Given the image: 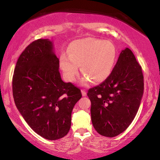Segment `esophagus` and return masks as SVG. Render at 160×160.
Instances as JSON below:
<instances>
[{
  "label": "esophagus",
  "mask_w": 160,
  "mask_h": 160,
  "mask_svg": "<svg viewBox=\"0 0 160 160\" xmlns=\"http://www.w3.org/2000/svg\"><path fill=\"white\" fill-rule=\"evenodd\" d=\"M82 96H86L87 95V92L84 90V89H82Z\"/></svg>",
  "instance_id": "obj_1"
}]
</instances>
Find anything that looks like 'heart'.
<instances>
[{
  "label": "heart",
  "mask_w": 160,
  "mask_h": 160,
  "mask_svg": "<svg viewBox=\"0 0 160 160\" xmlns=\"http://www.w3.org/2000/svg\"><path fill=\"white\" fill-rule=\"evenodd\" d=\"M68 52L61 53L59 63L69 82L74 80L80 65L81 71L84 74L82 82L89 79L94 83L103 82L110 75L117 57V49L111 41L93 38L73 41Z\"/></svg>",
  "instance_id": "1"
}]
</instances>
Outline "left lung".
<instances>
[{
    "label": "left lung",
    "mask_w": 160,
    "mask_h": 160,
    "mask_svg": "<svg viewBox=\"0 0 160 160\" xmlns=\"http://www.w3.org/2000/svg\"><path fill=\"white\" fill-rule=\"evenodd\" d=\"M143 86L141 66L132 52L126 48L108 78L87 92L95 130L109 138L123 132L138 111Z\"/></svg>",
    "instance_id": "8db88e82"
}]
</instances>
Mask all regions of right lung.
I'll return each mask as SVG.
<instances>
[{"label": "right lung", "instance_id": "obj_1", "mask_svg": "<svg viewBox=\"0 0 160 160\" xmlns=\"http://www.w3.org/2000/svg\"><path fill=\"white\" fill-rule=\"evenodd\" d=\"M59 65L52 41L38 39L20 54L12 78L15 105L24 119L52 141L69 132L72 111L82 96L78 87L62 80Z\"/></svg>", "mask_w": 160, "mask_h": 160}]
</instances>
